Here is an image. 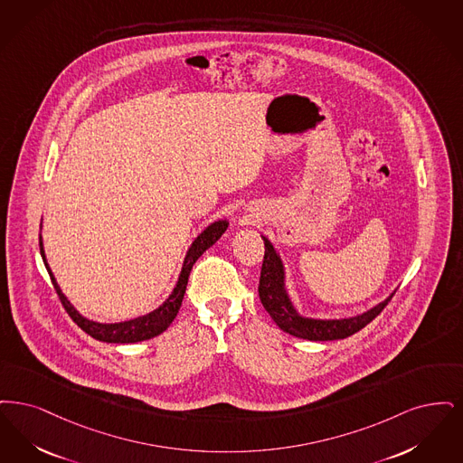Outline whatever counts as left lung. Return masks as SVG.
<instances>
[{
  "instance_id": "8db88e82",
  "label": "left lung",
  "mask_w": 463,
  "mask_h": 463,
  "mask_svg": "<svg viewBox=\"0 0 463 463\" xmlns=\"http://www.w3.org/2000/svg\"><path fill=\"white\" fill-rule=\"evenodd\" d=\"M262 237V235H261ZM264 241V260H262L261 279H260V299L264 309L277 323L283 332L306 339V341H337L345 339L363 326L372 322L394 296L389 294L383 302L375 304L373 307L363 311L362 315L347 317V318H313L304 317L287 290V273L280 254L273 247V243L262 237Z\"/></svg>"
}]
</instances>
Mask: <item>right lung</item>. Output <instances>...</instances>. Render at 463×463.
Instances as JSON below:
<instances>
[{
    "label": "right lung",
    "mask_w": 463,
    "mask_h": 463,
    "mask_svg": "<svg viewBox=\"0 0 463 463\" xmlns=\"http://www.w3.org/2000/svg\"><path fill=\"white\" fill-rule=\"evenodd\" d=\"M226 228H228V222L226 220H218V222H211L202 233H199L197 239L192 241V245L188 247V250L184 254L178 282L175 285L173 292L169 294V298L162 302L157 309H154V311H150L146 315L137 317V318L126 320V322H93V320H90V318L80 315V311L65 298V294L61 292L59 283H57V279L53 277V271H52L50 264L46 261V254H44V247H43V237L40 235L41 258H43V262H44V266H46V269L50 273L52 283H53V287H55V290H57V294L61 298L65 311L69 313V317L74 322L78 323L80 330H84L88 335H91L97 341L109 342V344H131V342L148 341L152 337H157L164 330H167V326L176 318L194 264L209 247H213L216 241L222 239V235L226 232Z\"/></svg>",
    "instance_id": "obj_1"
}]
</instances>
